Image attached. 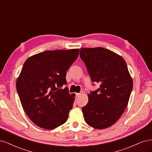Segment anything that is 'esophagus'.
Wrapping results in <instances>:
<instances>
[{
  "instance_id": "1",
  "label": "esophagus",
  "mask_w": 152,
  "mask_h": 152,
  "mask_svg": "<svg viewBox=\"0 0 152 152\" xmlns=\"http://www.w3.org/2000/svg\"><path fill=\"white\" fill-rule=\"evenodd\" d=\"M81 94H82V93H76V96L77 97H79Z\"/></svg>"
}]
</instances>
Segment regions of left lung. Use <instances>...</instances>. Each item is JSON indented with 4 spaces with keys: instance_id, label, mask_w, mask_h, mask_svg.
I'll use <instances>...</instances> for the list:
<instances>
[{
    "instance_id": "1",
    "label": "left lung",
    "mask_w": 152,
    "mask_h": 152,
    "mask_svg": "<svg viewBox=\"0 0 152 152\" xmlns=\"http://www.w3.org/2000/svg\"><path fill=\"white\" fill-rule=\"evenodd\" d=\"M80 56L91 80L100 84L82 108L84 120L93 128H108L120 118L129 100L133 81L127 64L120 55L101 47L81 48Z\"/></svg>"
}]
</instances>
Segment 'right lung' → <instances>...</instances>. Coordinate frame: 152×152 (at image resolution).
<instances>
[{
    "mask_svg": "<svg viewBox=\"0 0 152 152\" xmlns=\"http://www.w3.org/2000/svg\"><path fill=\"white\" fill-rule=\"evenodd\" d=\"M80 49L45 50L25 61L16 80V89L26 114L35 125L53 129L65 123L75 94L66 87V72Z\"/></svg>",
    "mask_w": 152,
    "mask_h": 152,
    "instance_id": "add662e5",
    "label": "right lung"
}]
</instances>
